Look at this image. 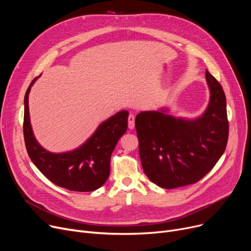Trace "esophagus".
I'll list each match as a JSON object with an SVG mask.
<instances>
[{
  "instance_id": "1",
  "label": "esophagus",
  "mask_w": 251,
  "mask_h": 251,
  "mask_svg": "<svg viewBox=\"0 0 251 251\" xmlns=\"http://www.w3.org/2000/svg\"><path fill=\"white\" fill-rule=\"evenodd\" d=\"M135 126V117L133 114H130L128 116V127L129 129H133Z\"/></svg>"
}]
</instances>
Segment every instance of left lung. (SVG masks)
Returning a JSON list of instances; mask_svg holds the SVG:
<instances>
[{
    "instance_id": "left-lung-1",
    "label": "left lung",
    "mask_w": 251,
    "mask_h": 251,
    "mask_svg": "<svg viewBox=\"0 0 251 251\" xmlns=\"http://www.w3.org/2000/svg\"><path fill=\"white\" fill-rule=\"evenodd\" d=\"M209 101L195 119L169 115L168 109L140 112L135 118L144 173L157 186L173 189L199 182L226 150L229 135L226 97L205 72Z\"/></svg>"
}]
</instances>
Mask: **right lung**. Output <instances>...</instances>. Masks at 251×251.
I'll return each instance as SVG.
<instances>
[{
  "mask_svg": "<svg viewBox=\"0 0 251 251\" xmlns=\"http://www.w3.org/2000/svg\"><path fill=\"white\" fill-rule=\"evenodd\" d=\"M38 77L33 79L24 97L23 133L30 160L60 187L79 192L97 190L109 178L111 154L126 132L128 112H118L100 123L94 134L77 149L65 152L49 151L36 140L30 124L28 96Z\"/></svg>",
  "mask_w": 251,
  "mask_h": 251,
  "instance_id": "1",
  "label": "right lung"
}]
</instances>
